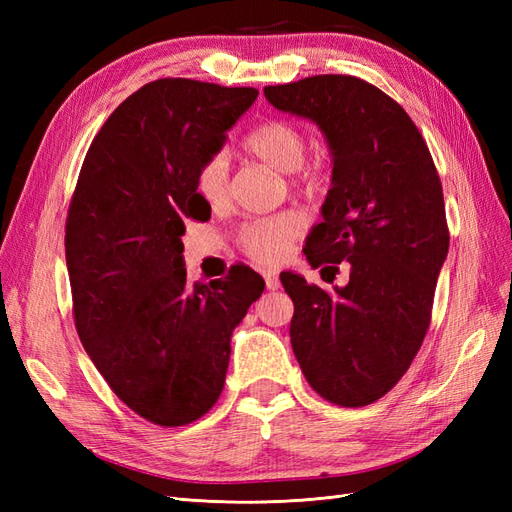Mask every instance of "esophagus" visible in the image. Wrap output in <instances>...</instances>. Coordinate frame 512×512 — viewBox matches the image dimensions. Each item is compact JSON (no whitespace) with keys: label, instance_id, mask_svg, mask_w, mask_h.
Returning a JSON list of instances; mask_svg holds the SVG:
<instances>
[{"label":"esophagus","instance_id":"esophagus-1","mask_svg":"<svg viewBox=\"0 0 512 512\" xmlns=\"http://www.w3.org/2000/svg\"><path fill=\"white\" fill-rule=\"evenodd\" d=\"M262 277H265V284L269 290H277L282 284H280V277H277L275 271H265L262 273Z\"/></svg>","mask_w":512,"mask_h":512}]
</instances>
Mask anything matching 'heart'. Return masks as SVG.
<instances>
[{
  "mask_svg": "<svg viewBox=\"0 0 512 512\" xmlns=\"http://www.w3.org/2000/svg\"><path fill=\"white\" fill-rule=\"evenodd\" d=\"M243 151L252 160L267 164L280 173H292L294 185L314 190L322 181L318 166H303L307 153L305 134L282 119L260 123L245 136ZM194 192L211 209H222L230 200L228 166L224 156H211L198 166L194 177ZM305 230V218L297 211H282L245 222L239 228L241 250L258 262H280L294 241H299Z\"/></svg>",
  "mask_w": 512,
  "mask_h": 512,
  "instance_id": "obj_1",
  "label": "heart"
}]
</instances>
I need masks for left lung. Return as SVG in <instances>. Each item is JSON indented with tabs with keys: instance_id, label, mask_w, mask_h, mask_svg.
<instances>
[{
	"instance_id": "8db88e82",
	"label": "left lung",
	"mask_w": 512,
	"mask_h": 512,
	"mask_svg": "<svg viewBox=\"0 0 512 512\" xmlns=\"http://www.w3.org/2000/svg\"><path fill=\"white\" fill-rule=\"evenodd\" d=\"M265 98L312 119L327 138L331 190L303 252L314 269L350 267V282L331 292L297 273L280 275L294 303V356L331 404H374L406 374L431 322L448 254L436 164L404 108L356 76L269 85Z\"/></svg>"
}]
</instances>
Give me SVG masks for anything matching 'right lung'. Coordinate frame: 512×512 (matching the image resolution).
Returning a JSON list of instances; mask_svg holds the SVG:
<instances>
[{"label":"right lung","mask_w":512,"mask_h":512,"mask_svg":"<svg viewBox=\"0 0 512 512\" xmlns=\"http://www.w3.org/2000/svg\"><path fill=\"white\" fill-rule=\"evenodd\" d=\"M258 89L160 79L123 100L85 156L66 220L72 314L113 393L149 423L181 427L218 401L230 337L265 280L232 267L188 284L185 222L211 218L198 166Z\"/></svg>","instance_id":"obj_1"}]
</instances>
